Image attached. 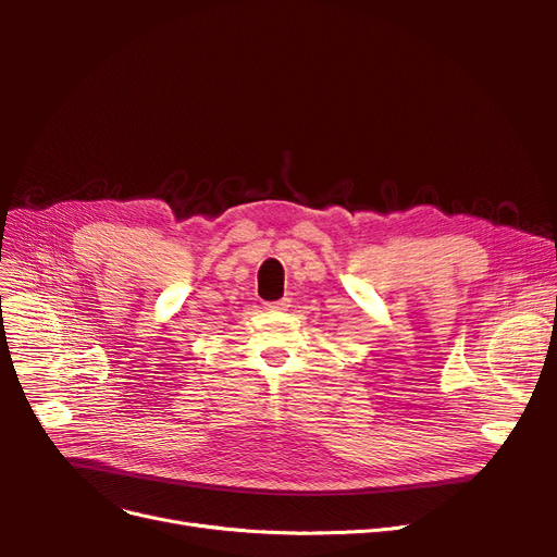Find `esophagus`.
<instances>
[{"label":"esophagus","mask_w":557,"mask_h":557,"mask_svg":"<svg viewBox=\"0 0 557 557\" xmlns=\"http://www.w3.org/2000/svg\"><path fill=\"white\" fill-rule=\"evenodd\" d=\"M269 307H271V309H277V311H284V309H288L290 305H288L286 298H282V300H277V302H269Z\"/></svg>","instance_id":"34e87169"}]
</instances>
